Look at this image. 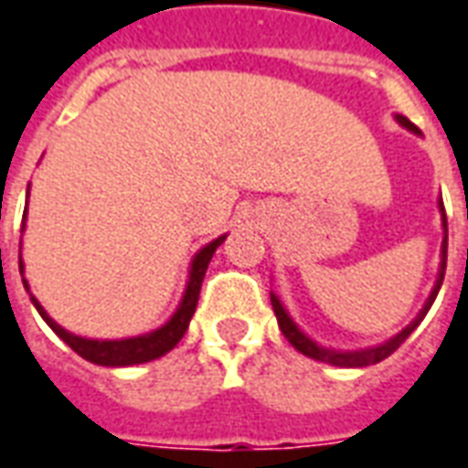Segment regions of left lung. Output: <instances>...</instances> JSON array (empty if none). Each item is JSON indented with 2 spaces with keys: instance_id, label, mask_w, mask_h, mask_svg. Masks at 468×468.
Masks as SVG:
<instances>
[{
  "instance_id": "left-lung-1",
  "label": "left lung",
  "mask_w": 468,
  "mask_h": 468,
  "mask_svg": "<svg viewBox=\"0 0 468 468\" xmlns=\"http://www.w3.org/2000/svg\"><path fill=\"white\" fill-rule=\"evenodd\" d=\"M395 121L405 126L408 132L418 133V129L410 123V121L405 119V116H395ZM439 210H441V225H443V243H441V266H439V276H436V283H433V289H431V296L423 303V309L416 314V319L410 322V324L400 329L398 335L390 336L388 342H380V345H375V347H362V349H332V347H322V345H316L312 336H306L299 329V324L293 322L289 316V312L283 309V303L281 299L271 291V303H273V312H276V319H279V326L283 336L289 339L293 347L299 349L302 355L312 359H319V362H326V365H335V367H367V365H378L385 357H390L395 349L403 345L408 336L413 335V329H416L420 322H423V316L431 309V303L436 302V296H439L441 283H443V273H446V253H449V225H446V210H443V202L439 200Z\"/></svg>"
}]
</instances>
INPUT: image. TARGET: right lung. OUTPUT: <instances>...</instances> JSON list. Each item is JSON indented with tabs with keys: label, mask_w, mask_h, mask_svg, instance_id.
Returning a JSON list of instances; mask_svg holds the SVG:
<instances>
[{
	"label": "right lung",
	"mask_w": 468,
	"mask_h": 468,
	"mask_svg": "<svg viewBox=\"0 0 468 468\" xmlns=\"http://www.w3.org/2000/svg\"><path fill=\"white\" fill-rule=\"evenodd\" d=\"M25 218H27V207H25ZM225 238H228V235L215 238V240H210L207 245H202L200 250L195 253L192 263H189L187 286H185V293H182V302H179L177 312L172 314L162 326H156L152 332H146V335L139 336H123V339H88V336L73 335V332H68V329H63V326L58 324L50 314L42 309V303L29 293L27 279H22V283H25V289H27L29 293V302L35 303V309L40 312V316L48 322V326L63 339L68 347L73 349V352H78L80 357L88 359V362H93V365H103V367L142 365V362H152V359L166 355L169 349L177 347V342L185 336V332H187L189 326V319H192V314L197 309V299H200V286L202 279H205V271L210 266L212 253L223 245ZM19 273H25L22 256H19Z\"/></svg>",
	"instance_id": "add662e5"
}]
</instances>
